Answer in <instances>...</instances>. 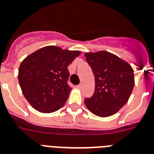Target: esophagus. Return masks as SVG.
Segmentation results:
<instances>
[{
	"label": "esophagus",
	"mask_w": 154,
	"mask_h": 154,
	"mask_svg": "<svg viewBox=\"0 0 154 154\" xmlns=\"http://www.w3.org/2000/svg\"><path fill=\"white\" fill-rule=\"evenodd\" d=\"M82 87V84H79V85H78L77 86H76V88H77V89H81Z\"/></svg>",
	"instance_id": "1"
}]
</instances>
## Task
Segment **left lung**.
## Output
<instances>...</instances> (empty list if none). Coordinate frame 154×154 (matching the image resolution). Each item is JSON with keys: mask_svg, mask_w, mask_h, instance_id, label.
I'll return each instance as SVG.
<instances>
[{"mask_svg": "<svg viewBox=\"0 0 154 154\" xmlns=\"http://www.w3.org/2000/svg\"><path fill=\"white\" fill-rule=\"evenodd\" d=\"M86 62L95 76V91L85 98V106L100 117L117 112L127 103L134 87L132 67L116 55L106 51L87 52Z\"/></svg>", "mask_w": 154, "mask_h": 154, "instance_id": "left-lung-1", "label": "left lung"}]
</instances>
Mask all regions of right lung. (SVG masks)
Listing matches in <instances>:
<instances>
[{
	"mask_svg": "<svg viewBox=\"0 0 154 154\" xmlns=\"http://www.w3.org/2000/svg\"><path fill=\"white\" fill-rule=\"evenodd\" d=\"M79 51L45 46L24 58L18 70L21 91L31 106L41 112L57 111L67 101L71 88L68 66Z\"/></svg>",
	"mask_w": 154,
	"mask_h": 154,
	"instance_id": "add662e5",
	"label": "right lung"
}]
</instances>
